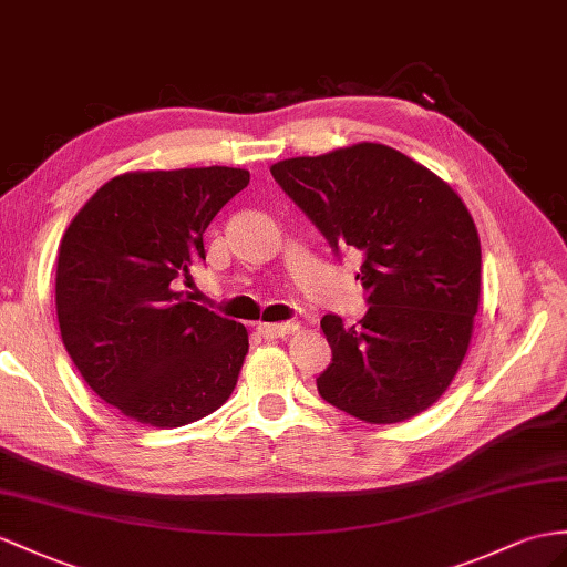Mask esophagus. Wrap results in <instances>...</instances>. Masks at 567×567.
Masks as SVG:
<instances>
[{"label":"esophagus","mask_w":567,"mask_h":567,"mask_svg":"<svg viewBox=\"0 0 567 567\" xmlns=\"http://www.w3.org/2000/svg\"><path fill=\"white\" fill-rule=\"evenodd\" d=\"M298 324L296 322H279V324H257V334H261L265 339H279V337H286L291 334V331H296Z\"/></svg>","instance_id":"1"}]
</instances>
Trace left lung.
Listing matches in <instances>:
<instances>
[{"mask_svg":"<svg viewBox=\"0 0 567 567\" xmlns=\"http://www.w3.org/2000/svg\"><path fill=\"white\" fill-rule=\"evenodd\" d=\"M271 175L337 257L358 250L368 312L322 317L327 404L399 423L437 402L464 361L481 293V243L454 189L384 144L271 165Z\"/></svg>","mask_w":567,"mask_h":567,"instance_id":"1","label":"left lung"}]
</instances>
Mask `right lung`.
I'll return each mask as SVG.
<instances>
[{
	"mask_svg": "<svg viewBox=\"0 0 567 567\" xmlns=\"http://www.w3.org/2000/svg\"><path fill=\"white\" fill-rule=\"evenodd\" d=\"M247 183L226 165L124 173L69 224L54 286L62 343L124 416L179 427L236 390L247 329L175 286L206 259L204 230Z\"/></svg>",
	"mask_w": 567,
	"mask_h": 567,
	"instance_id": "obj_1",
	"label": "right lung"
}]
</instances>
